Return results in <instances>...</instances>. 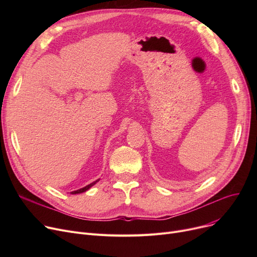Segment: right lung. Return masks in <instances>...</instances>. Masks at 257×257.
<instances>
[{
  "mask_svg": "<svg viewBox=\"0 0 257 257\" xmlns=\"http://www.w3.org/2000/svg\"><path fill=\"white\" fill-rule=\"evenodd\" d=\"M99 180H100V179H98V180H96V181H93V182H91L90 184H88V185H86V186H84V187H82V188H80V190H77V191L71 192V194H72V195H76V194H81V193H84V192L88 191L89 188H90L91 186H93L94 184H96V183H97Z\"/></svg>",
  "mask_w": 257,
  "mask_h": 257,
  "instance_id": "1",
  "label": "right lung"
}]
</instances>
